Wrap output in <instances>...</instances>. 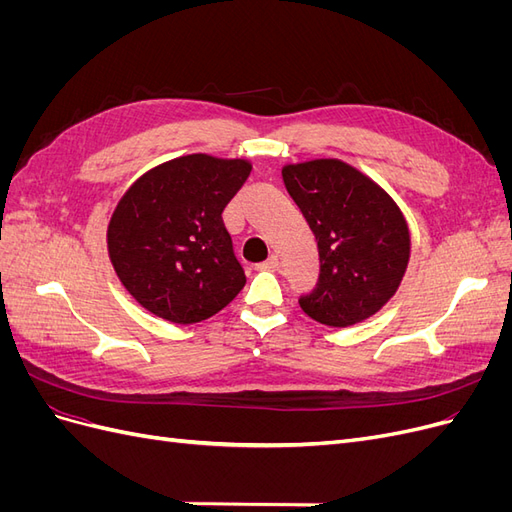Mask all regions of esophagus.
Here are the masks:
<instances>
[{
    "label": "esophagus",
    "instance_id": "esophagus-1",
    "mask_svg": "<svg viewBox=\"0 0 512 512\" xmlns=\"http://www.w3.org/2000/svg\"><path fill=\"white\" fill-rule=\"evenodd\" d=\"M258 271H277L280 269V258H277L275 254H271L265 262H260V265H256Z\"/></svg>",
    "mask_w": 512,
    "mask_h": 512
}]
</instances>
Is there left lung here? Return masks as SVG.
Listing matches in <instances>:
<instances>
[{"label":"left lung","instance_id":"8db88e82","mask_svg":"<svg viewBox=\"0 0 512 512\" xmlns=\"http://www.w3.org/2000/svg\"><path fill=\"white\" fill-rule=\"evenodd\" d=\"M286 190L318 241L320 275L303 312L327 327H350L389 301L410 258V232L393 198L339 160L284 166Z\"/></svg>","mask_w":512,"mask_h":512}]
</instances>
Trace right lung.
Instances as JSON below:
<instances>
[{"mask_svg": "<svg viewBox=\"0 0 512 512\" xmlns=\"http://www.w3.org/2000/svg\"><path fill=\"white\" fill-rule=\"evenodd\" d=\"M250 162L194 153L149 170L108 224L121 284L147 312L177 324L218 314L245 286L222 213Z\"/></svg>", "mask_w": 512, "mask_h": 512, "instance_id": "1", "label": "right lung"}]
</instances>
